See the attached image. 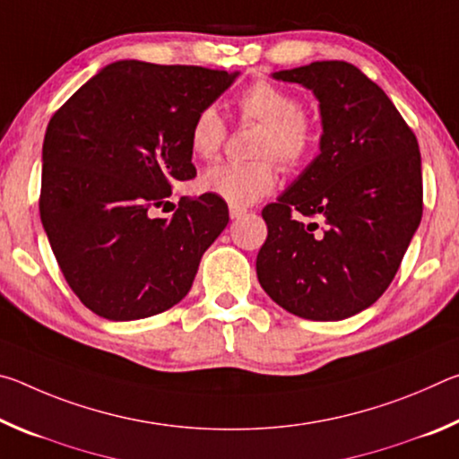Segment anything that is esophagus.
Returning a JSON list of instances; mask_svg holds the SVG:
<instances>
[{
  "mask_svg": "<svg viewBox=\"0 0 459 459\" xmlns=\"http://www.w3.org/2000/svg\"><path fill=\"white\" fill-rule=\"evenodd\" d=\"M229 214H230V219L232 221H237V219H240V216H245L247 214V211L245 208H240V206H229Z\"/></svg>",
  "mask_w": 459,
  "mask_h": 459,
  "instance_id": "1",
  "label": "esophagus"
}]
</instances>
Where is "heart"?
Wrapping results in <instances>:
<instances>
[{
	"label": "heart",
	"instance_id": "b5f03b06",
	"mask_svg": "<svg viewBox=\"0 0 459 459\" xmlns=\"http://www.w3.org/2000/svg\"><path fill=\"white\" fill-rule=\"evenodd\" d=\"M299 100L290 91L273 82H255L238 97V111L243 119L263 126L255 145V161H219L200 176V188L206 194L229 202L232 206H248L269 196L275 190V158L283 168L291 169L304 164L316 147V126ZM227 137V123L214 105L202 107L194 115L188 131L190 150L198 158H214Z\"/></svg>",
	"mask_w": 459,
	"mask_h": 459
}]
</instances>
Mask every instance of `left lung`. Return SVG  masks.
Masks as SVG:
<instances>
[{"label":"left lung","mask_w":459,"mask_h":459,"mask_svg":"<svg viewBox=\"0 0 459 459\" xmlns=\"http://www.w3.org/2000/svg\"><path fill=\"white\" fill-rule=\"evenodd\" d=\"M271 76L314 92L322 137L312 164L263 208L259 283L293 316L344 320L385 293L421 222L417 137L385 91L348 62L320 60ZM293 213L316 215L325 227Z\"/></svg>","instance_id":"left-lung-1"}]
</instances>
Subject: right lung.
Segmentation results:
<instances>
[{"instance_id":"1","label":"right lung","mask_w":459,"mask_h":459,"mask_svg":"<svg viewBox=\"0 0 459 459\" xmlns=\"http://www.w3.org/2000/svg\"><path fill=\"white\" fill-rule=\"evenodd\" d=\"M238 73L117 60L48 123L40 219L62 275L91 312L142 320L190 291L202 255L229 224L227 202L202 194L155 219L176 182L192 180L188 131Z\"/></svg>"}]
</instances>
